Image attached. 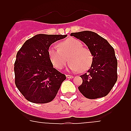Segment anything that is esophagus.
<instances>
[{
    "label": "esophagus",
    "instance_id": "1",
    "mask_svg": "<svg viewBox=\"0 0 131 131\" xmlns=\"http://www.w3.org/2000/svg\"><path fill=\"white\" fill-rule=\"evenodd\" d=\"M66 77L68 79H73L74 77L72 75H66Z\"/></svg>",
    "mask_w": 131,
    "mask_h": 131
}]
</instances>
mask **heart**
<instances>
[{
    "label": "heart",
    "instance_id": "heart-1",
    "mask_svg": "<svg viewBox=\"0 0 131 131\" xmlns=\"http://www.w3.org/2000/svg\"><path fill=\"white\" fill-rule=\"evenodd\" d=\"M58 48L52 46L48 49V57L53 66L58 69L64 68L68 60L69 68L73 71H85L90 68L93 56L89 48L83 47L81 41L73 38L62 41Z\"/></svg>",
    "mask_w": 131,
    "mask_h": 131
}]
</instances>
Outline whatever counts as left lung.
I'll return each mask as SVG.
<instances>
[{
    "mask_svg": "<svg viewBox=\"0 0 131 131\" xmlns=\"http://www.w3.org/2000/svg\"><path fill=\"white\" fill-rule=\"evenodd\" d=\"M70 35L83 41L93 56L91 68L81 76L83 83L79 90L89 99L106 96L117 80V60L114 49L106 39L92 31L71 33Z\"/></svg>",
    "mask_w": 131,
    "mask_h": 131,
    "instance_id": "8db88e82",
    "label": "left lung"
}]
</instances>
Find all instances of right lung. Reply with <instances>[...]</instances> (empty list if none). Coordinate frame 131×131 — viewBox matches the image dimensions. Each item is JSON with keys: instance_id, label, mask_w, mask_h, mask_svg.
<instances>
[{"instance_id": "right-lung-1", "label": "right lung", "mask_w": 131, "mask_h": 131, "mask_svg": "<svg viewBox=\"0 0 131 131\" xmlns=\"http://www.w3.org/2000/svg\"><path fill=\"white\" fill-rule=\"evenodd\" d=\"M67 35L39 34L28 39L16 55L15 84L26 100L36 104L51 102L56 97L64 74L53 68L48 57L50 46Z\"/></svg>"}]
</instances>
